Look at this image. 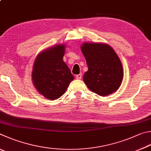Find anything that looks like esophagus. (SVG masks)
Segmentation results:
<instances>
[{
  "instance_id": "obj_1",
  "label": "esophagus",
  "mask_w": 151,
  "mask_h": 151,
  "mask_svg": "<svg viewBox=\"0 0 151 151\" xmlns=\"http://www.w3.org/2000/svg\"><path fill=\"white\" fill-rule=\"evenodd\" d=\"M81 77H82V75H81V73L78 74V75H76V79H77V80H81Z\"/></svg>"
}]
</instances>
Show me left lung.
Returning a JSON list of instances; mask_svg holds the SVG:
<instances>
[{"label":"left lung","mask_w":151,"mask_h":151,"mask_svg":"<svg viewBox=\"0 0 151 151\" xmlns=\"http://www.w3.org/2000/svg\"><path fill=\"white\" fill-rule=\"evenodd\" d=\"M81 50L88 66L83 77L87 87L101 96L117 91L122 83L123 69L114 50L106 44L88 42Z\"/></svg>","instance_id":"obj_1"}]
</instances>
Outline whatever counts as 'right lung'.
Instances as JSON below:
<instances>
[{
  "label": "right lung",
  "instance_id": "add662e5",
  "mask_svg": "<svg viewBox=\"0 0 151 151\" xmlns=\"http://www.w3.org/2000/svg\"><path fill=\"white\" fill-rule=\"evenodd\" d=\"M65 47L59 44L44 50L34 61L32 72L34 86L47 99H57L64 94L74 78L63 60Z\"/></svg>",
  "mask_w": 151,
  "mask_h": 151
}]
</instances>
